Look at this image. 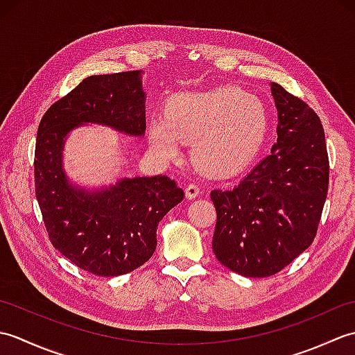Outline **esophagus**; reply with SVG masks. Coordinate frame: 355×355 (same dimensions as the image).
I'll list each match as a JSON object with an SVG mask.
<instances>
[{"label":"esophagus","mask_w":355,"mask_h":355,"mask_svg":"<svg viewBox=\"0 0 355 355\" xmlns=\"http://www.w3.org/2000/svg\"><path fill=\"white\" fill-rule=\"evenodd\" d=\"M184 192H186V197H187V198H189V200H193V198H197V197H198L200 192H201V189H200V186H198V184L191 183V184H187V186H186Z\"/></svg>","instance_id":"1"}]
</instances>
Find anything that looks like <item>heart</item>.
I'll use <instances>...</instances> for the list:
<instances>
[{
  "label": "heart",
  "instance_id": "b5f03b06",
  "mask_svg": "<svg viewBox=\"0 0 355 355\" xmlns=\"http://www.w3.org/2000/svg\"><path fill=\"white\" fill-rule=\"evenodd\" d=\"M270 111L261 97L223 87L172 96L164 116L149 120L150 146L175 157L182 141H192L191 155L209 173H230L256 155L267 139Z\"/></svg>",
  "mask_w": 355,
  "mask_h": 355
}]
</instances>
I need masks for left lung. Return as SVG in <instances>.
I'll list each match as a JSON object with an SVG mask.
<instances>
[{"mask_svg":"<svg viewBox=\"0 0 355 355\" xmlns=\"http://www.w3.org/2000/svg\"><path fill=\"white\" fill-rule=\"evenodd\" d=\"M277 141L230 189L210 192L216 210L212 248L223 266L245 277L279 273L318 233L329 183L325 132L308 105L271 84Z\"/></svg>","mask_w":355,"mask_h":355,"instance_id":"obj_1","label":"left lung"}]
</instances>
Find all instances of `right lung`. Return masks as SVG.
<instances>
[{"label":"right lung","mask_w":355,"mask_h":355,"mask_svg":"<svg viewBox=\"0 0 355 355\" xmlns=\"http://www.w3.org/2000/svg\"><path fill=\"white\" fill-rule=\"evenodd\" d=\"M141 71L89 76L45 111L35 148V191L51 244L74 266L105 277L143 266L157 225L184 198L168 175L123 178L99 192L78 189L62 169L64 139L82 123L140 137L146 130Z\"/></svg>","instance_id":"obj_1"}]
</instances>
